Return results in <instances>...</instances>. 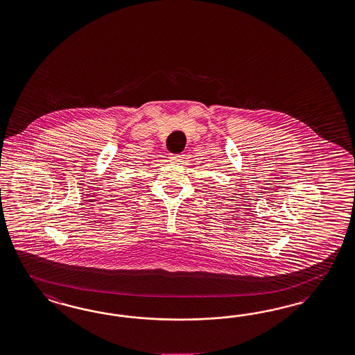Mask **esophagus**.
Returning a JSON list of instances; mask_svg holds the SVG:
<instances>
[{"mask_svg":"<svg viewBox=\"0 0 355 355\" xmlns=\"http://www.w3.org/2000/svg\"><path fill=\"white\" fill-rule=\"evenodd\" d=\"M168 157H170L171 162H182L184 155H182V154H170Z\"/></svg>","mask_w":355,"mask_h":355,"instance_id":"esophagus-1","label":"esophagus"}]
</instances>
